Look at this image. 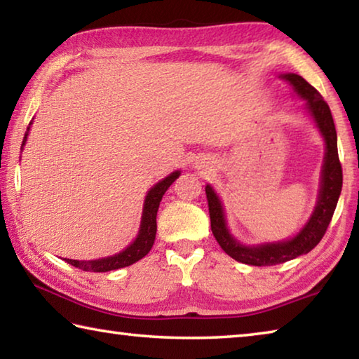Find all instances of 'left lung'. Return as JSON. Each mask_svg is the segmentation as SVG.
Masks as SVG:
<instances>
[{"instance_id":"obj_1","label":"left lung","mask_w":359,"mask_h":359,"mask_svg":"<svg viewBox=\"0 0 359 359\" xmlns=\"http://www.w3.org/2000/svg\"><path fill=\"white\" fill-rule=\"evenodd\" d=\"M285 81L290 82L291 87L297 96L306 100V109L311 114L321 136L325 139L326 154L321 169V182L318 201L312 212L309 222L297 233L294 238L282 242H272V244L261 245H244L238 239L231 236L229 229L224 220V210L220 198L210 185L205 187V196L209 203V215H210V228L215 239L224 253L231 258L244 264L250 266H276L285 263V261L294 259L301 255H306L317 247L318 242L323 239L334 210L342 190V166L339 161L337 154V133L334 126V120L331 115V109L323 100L317 90H315L306 79L293 74H282Z\"/></svg>"}]
</instances>
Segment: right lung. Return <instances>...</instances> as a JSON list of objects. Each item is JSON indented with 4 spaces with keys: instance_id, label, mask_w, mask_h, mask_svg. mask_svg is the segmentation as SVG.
<instances>
[{
    "instance_id": "right-lung-1",
    "label": "right lung",
    "mask_w": 359,
    "mask_h": 359,
    "mask_svg": "<svg viewBox=\"0 0 359 359\" xmlns=\"http://www.w3.org/2000/svg\"><path fill=\"white\" fill-rule=\"evenodd\" d=\"M28 131H29V126L27 128L25 137H23L22 149L27 142ZM179 175H180V171H174L172 174H169L168 177L158 182L155 187L150 188L147 196H145V201H144L141 228H139L137 238L135 239V242H131V244L126 247L123 252L114 255V257L92 259V261H79V259H66L65 258L66 263H69L71 266L77 267V269H82L87 272H107V271L120 269V267L131 266L133 263H136V261L142 259L145 255L150 252V248L155 242L156 212H158V208H160L163 194L166 193L168 188L174 184L175 179H177Z\"/></svg>"
}]
</instances>
